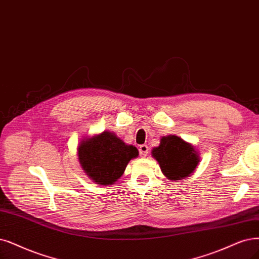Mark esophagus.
<instances>
[{
    "label": "esophagus",
    "instance_id": "esophagus-1",
    "mask_svg": "<svg viewBox=\"0 0 259 259\" xmlns=\"http://www.w3.org/2000/svg\"><path fill=\"white\" fill-rule=\"evenodd\" d=\"M139 151H140V156L141 157H146L147 154H148V151H149V147L146 144H143V145L140 146Z\"/></svg>",
    "mask_w": 259,
    "mask_h": 259
}]
</instances>
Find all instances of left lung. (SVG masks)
<instances>
[{
    "instance_id": "obj_1",
    "label": "left lung",
    "mask_w": 259,
    "mask_h": 259,
    "mask_svg": "<svg viewBox=\"0 0 259 259\" xmlns=\"http://www.w3.org/2000/svg\"><path fill=\"white\" fill-rule=\"evenodd\" d=\"M154 157L169 180H180L189 176L198 163V156L192 145L176 136L163 137L160 145L152 149Z\"/></svg>"
}]
</instances>
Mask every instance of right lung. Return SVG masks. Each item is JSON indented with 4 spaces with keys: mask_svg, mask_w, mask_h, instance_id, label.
<instances>
[{
    "mask_svg": "<svg viewBox=\"0 0 259 259\" xmlns=\"http://www.w3.org/2000/svg\"><path fill=\"white\" fill-rule=\"evenodd\" d=\"M82 168L96 184L108 186L123 174L128 162L139 156L138 149L126 145L114 133L104 131L83 141L78 148Z\"/></svg>",
    "mask_w": 259,
    "mask_h": 259,
    "instance_id": "add662e5",
    "label": "right lung"
}]
</instances>
